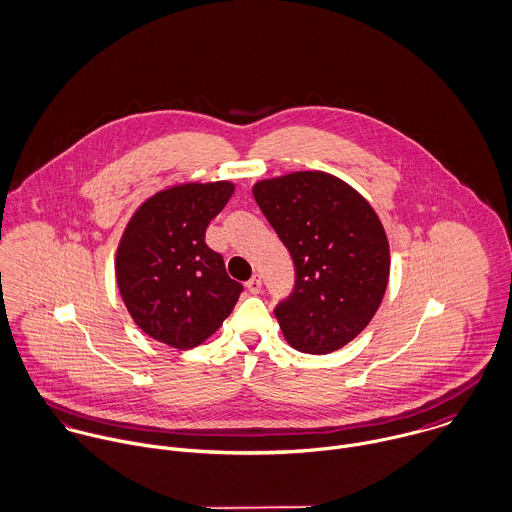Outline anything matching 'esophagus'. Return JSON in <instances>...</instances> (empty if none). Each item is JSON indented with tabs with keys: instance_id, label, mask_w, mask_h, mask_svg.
<instances>
[{
	"instance_id": "obj_1",
	"label": "esophagus",
	"mask_w": 512,
	"mask_h": 512,
	"mask_svg": "<svg viewBox=\"0 0 512 512\" xmlns=\"http://www.w3.org/2000/svg\"><path fill=\"white\" fill-rule=\"evenodd\" d=\"M246 288H248V292L250 294H260V290H262V280H260V276H252L248 282H246Z\"/></svg>"
}]
</instances>
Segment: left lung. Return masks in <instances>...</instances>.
Wrapping results in <instances>:
<instances>
[{
  "instance_id": "1",
  "label": "left lung",
  "mask_w": 512,
  "mask_h": 512,
  "mask_svg": "<svg viewBox=\"0 0 512 512\" xmlns=\"http://www.w3.org/2000/svg\"><path fill=\"white\" fill-rule=\"evenodd\" d=\"M254 198L294 262V290L274 314L286 341L324 355L359 336L389 278V244L369 206L326 172H292L254 184Z\"/></svg>"
}]
</instances>
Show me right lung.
I'll list each match as a JSON object with an SVG mask.
<instances>
[{
  "instance_id": "obj_1",
  "label": "right lung",
  "mask_w": 512,
  "mask_h": 512,
  "mask_svg": "<svg viewBox=\"0 0 512 512\" xmlns=\"http://www.w3.org/2000/svg\"><path fill=\"white\" fill-rule=\"evenodd\" d=\"M234 184L188 182L149 198L117 250V284L135 324L176 349L208 340L234 310L244 286L204 242Z\"/></svg>"
}]
</instances>
